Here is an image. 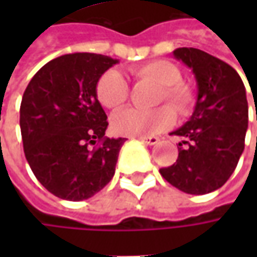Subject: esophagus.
<instances>
[{
    "label": "esophagus",
    "mask_w": 257,
    "mask_h": 257,
    "mask_svg": "<svg viewBox=\"0 0 257 257\" xmlns=\"http://www.w3.org/2000/svg\"><path fill=\"white\" fill-rule=\"evenodd\" d=\"M139 140H142L143 143L149 144V146H154V144L159 143V139L154 136H152V137H139Z\"/></svg>",
    "instance_id": "1"
}]
</instances>
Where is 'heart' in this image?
Segmentation results:
<instances>
[{"mask_svg":"<svg viewBox=\"0 0 257 257\" xmlns=\"http://www.w3.org/2000/svg\"><path fill=\"white\" fill-rule=\"evenodd\" d=\"M137 78L149 80L162 87L160 101L166 100L179 114H186L192 108L194 94L190 85L182 83V73L177 65L167 60H153L132 68ZM97 97L105 108L117 110L128 98V84L117 70H110L101 75L97 84ZM174 121V113L170 107H160L153 111H142L127 108L115 114L111 127L120 136L147 137L160 133Z\"/></svg>","mask_w":257,"mask_h":257,"instance_id":"obj_1","label":"heart"}]
</instances>
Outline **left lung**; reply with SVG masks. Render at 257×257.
<instances>
[{
	"label": "left lung",
	"instance_id": "8db88e82",
	"mask_svg": "<svg viewBox=\"0 0 257 257\" xmlns=\"http://www.w3.org/2000/svg\"><path fill=\"white\" fill-rule=\"evenodd\" d=\"M173 55L192 68L197 100L189 121L172 133L183 139L179 157L160 174L182 192L206 194L229 180L243 153L249 120L246 88L233 67L202 50L183 47Z\"/></svg>",
	"mask_w": 257,
	"mask_h": 257
}]
</instances>
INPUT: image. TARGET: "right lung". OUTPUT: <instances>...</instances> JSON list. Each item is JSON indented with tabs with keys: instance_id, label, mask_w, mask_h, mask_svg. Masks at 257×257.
<instances>
[{
	"instance_id": "right-lung-1",
	"label": "right lung",
	"mask_w": 257,
	"mask_h": 257,
	"mask_svg": "<svg viewBox=\"0 0 257 257\" xmlns=\"http://www.w3.org/2000/svg\"><path fill=\"white\" fill-rule=\"evenodd\" d=\"M117 63L93 53L61 55L25 88L20 108L25 159L37 180L60 199H88L113 179L125 139L104 137L108 123L97 83ZM97 141L100 146L91 149Z\"/></svg>"
}]
</instances>
